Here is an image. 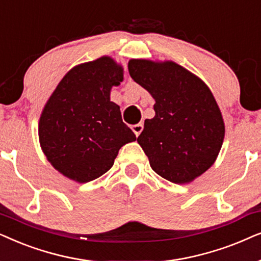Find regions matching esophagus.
Masks as SVG:
<instances>
[{"mask_svg": "<svg viewBox=\"0 0 261 261\" xmlns=\"http://www.w3.org/2000/svg\"><path fill=\"white\" fill-rule=\"evenodd\" d=\"M131 128H133L135 135H136V136L138 137V136H140V134L142 133V130H143V124H141V123L135 124V125H133V126H131Z\"/></svg>", "mask_w": 261, "mask_h": 261, "instance_id": "1", "label": "esophagus"}]
</instances>
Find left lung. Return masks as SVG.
I'll use <instances>...</instances> for the list:
<instances>
[{
    "instance_id": "1",
    "label": "left lung",
    "mask_w": 261,
    "mask_h": 261,
    "mask_svg": "<svg viewBox=\"0 0 261 261\" xmlns=\"http://www.w3.org/2000/svg\"><path fill=\"white\" fill-rule=\"evenodd\" d=\"M128 72L155 100V117L138 136L152 171L189 184L216 161L224 140L221 110L203 80L173 61L133 58Z\"/></svg>"
}]
</instances>
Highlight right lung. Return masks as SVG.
Returning a JSON list of instances; mask_svg holds the SVG:
<instances>
[{"mask_svg":"<svg viewBox=\"0 0 261 261\" xmlns=\"http://www.w3.org/2000/svg\"><path fill=\"white\" fill-rule=\"evenodd\" d=\"M123 76L121 64L102 56L70 69L45 103L38 124L40 148L68 179L85 184L99 178L119 149L136 141L110 98Z\"/></svg>","mask_w":261,"mask_h":261,"instance_id":"1","label":"right lung"}]
</instances>
